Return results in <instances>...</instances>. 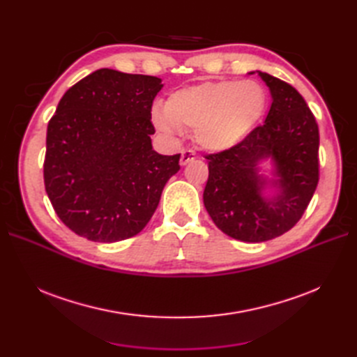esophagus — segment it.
I'll return each instance as SVG.
<instances>
[{
	"label": "esophagus",
	"mask_w": 357,
	"mask_h": 357,
	"mask_svg": "<svg viewBox=\"0 0 357 357\" xmlns=\"http://www.w3.org/2000/svg\"><path fill=\"white\" fill-rule=\"evenodd\" d=\"M195 153L193 152H190V150H185V152H181V156H180V165H188L189 162H192V160H195Z\"/></svg>",
	"instance_id": "esophagus-1"
}]
</instances>
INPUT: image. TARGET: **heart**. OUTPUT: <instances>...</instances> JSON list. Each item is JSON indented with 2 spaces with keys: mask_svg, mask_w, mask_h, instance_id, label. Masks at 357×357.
<instances>
[{
  "mask_svg": "<svg viewBox=\"0 0 357 357\" xmlns=\"http://www.w3.org/2000/svg\"><path fill=\"white\" fill-rule=\"evenodd\" d=\"M266 92L256 80H222L188 86L172 92L164 109H153L159 131L174 138L193 129L197 144L211 153L238 146L266 110Z\"/></svg>",
  "mask_w": 357,
  "mask_h": 357,
  "instance_id": "obj_1",
  "label": "heart"
}]
</instances>
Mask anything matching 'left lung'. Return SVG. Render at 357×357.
Here are the masks:
<instances>
[{"label": "left lung", "mask_w": 357, "mask_h": 357, "mask_svg": "<svg viewBox=\"0 0 357 357\" xmlns=\"http://www.w3.org/2000/svg\"><path fill=\"white\" fill-rule=\"evenodd\" d=\"M256 73L273 100L264 125L238 146L205 156V210L223 234L245 243L294 228L319 183V128L305 100L289 83Z\"/></svg>", "instance_id": "1"}]
</instances>
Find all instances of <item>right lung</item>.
<instances>
[{
  "label": "right lung",
  "instance_id": "right-lung-1",
  "mask_svg": "<svg viewBox=\"0 0 357 357\" xmlns=\"http://www.w3.org/2000/svg\"><path fill=\"white\" fill-rule=\"evenodd\" d=\"M153 75L96 70L63 93L47 125L45 186L58 218L96 243L137 235L152 219L180 155L153 150Z\"/></svg>",
  "mask_w": 357,
  "mask_h": 357
}]
</instances>
